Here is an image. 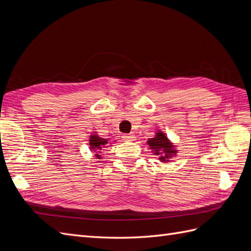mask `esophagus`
<instances>
[{
    "label": "esophagus",
    "instance_id": "1",
    "mask_svg": "<svg viewBox=\"0 0 251 251\" xmlns=\"http://www.w3.org/2000/svg\"><path fill=\"white\" fill-rule=\"evenodd\" d=\"M123 138H124V140H126V141H133V140H135V136L134 135H130V134H126V135H124L123 136Z\"/></svg>",
    "mask_w": 251,
    "mask_h": 251
}]
</instances>
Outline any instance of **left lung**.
Returning <instances> with one entry per match:
<instances>
[{"instance_id": "left-lung-1", "label": "left lung", "mask_w": 251, "mask_h": 251, "mask_svg": "<svg viewBox=\"0 0 251 251\" xmlns=\"http://www.w3.org/2000/svg\"><path fill=\"white\" fill-rule=\"evenodd\" d=\"M147 142L154 155L159 156V160L161 162H170V159L177 154V150L175 149L173 142L160 130L157 131L154 138H150Z\"/></svg>"}]
</instances>
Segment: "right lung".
<instances>
[{"label": "right lung", "mask_w": 251, "mask_h": 251, "mask_svg": "<svg viewBox=\"0 0 251 251\" xmlns=\"http://www.w3.org/2000/svg\"><path fill=\"white\" fill-rule=\"evenodd\" d=\"M89 146H90V150L95 153V157L97 159H101L100 153L102 149H105V147L109 144V139L105 138H101L98 136L96 133L92 134L90 136L89 138Z\"/></svg>", "instance_id": "right-lung-1"}]
</instances>
